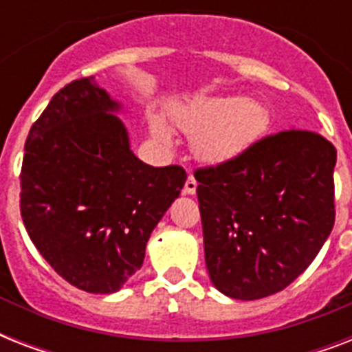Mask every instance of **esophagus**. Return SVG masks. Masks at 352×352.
I'll use <instances>...</instances> for the list:
<instances>
[{"instance_id":"1","label":"esophagus","mask_w":352,"mask_h":352,"mask_svg":"<svg viewBox=\"0 0 352 352\" xmlns=\"http://www.w3.org/2000/svg\"><path fill=\"white\" fill-rule=\"evenodd\" d=\"M195 190H197V181H195V177L190 173V177L186 179V184H184V193H188V195H193V193H195Z\"/></svg>"}]
</instances>
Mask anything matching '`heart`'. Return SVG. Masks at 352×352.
Here are the masks:
<instances>
[{
	"instance_id": "1",
	"label": "heart",
	"mask_w": 352,
	"mask_h": 352,
	"mask_svg": "<svg viewBox=\"0 0 352 352\" xmlns=\"http://www.w3.org/2000/svg\"><path fill=\"white\" fill-rule=\"evenodd\" d=\"M171 120L192 135V148L199 159L214 164L245 153L268 126L267 109L259 102L239 96H199L173 107ZM151 131L164 142L171 140L164 118H151Z\"/></svg>"
}]
</instances>
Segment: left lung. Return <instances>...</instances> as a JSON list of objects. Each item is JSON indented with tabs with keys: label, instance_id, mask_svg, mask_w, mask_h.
<instances>
[{
	"label": "left lung",
	"instance_id": "left-lung-1",
	"mask_svg": "<svg viewBox=\"0 0 352 352\" xmlns=\"http://www.w3.org/2000/svg\"><path fill=\"white\" fill-rule=\"evenodd\" d=\"M336 148L305 129L257 140L195 170L204 257L215 289L259 300L289 287L334 226Z\"/></svg>",
	"mask_w": 352,
	"mask_h": 352
}]
</instances>
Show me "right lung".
Segmentation results:
<instances>
[{
    "instance_id": "right-lung-1",
    "label": "right lung",
    "mask_w": 352,
    "mask_h": 352,
    "mask_svg": "<svg viewBox=\"0 0 352 352\" xmlns=\"http://www.w3.org/2000/svg\"><path fill=\"white\" fill-rule=\"evenodd\" d=\"M118 102L95 76L73 80L32 124L19 210L30 241L76 289L111 294L142 267L146 243L186 171L137 159Z\"/></svg>"
}]
</instances>
